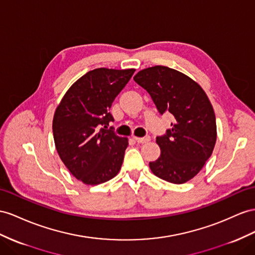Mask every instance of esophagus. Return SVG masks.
<instances>
[{"mask_svg": "<svg viewBox=\"0 0 255 255\" xmlns=\"http://www.w3.org/2000/svg\"><path fill=\"white\" fill-rule=\"evenodd\" d=\"M133 140L136 141L138 143H146V142H148L149 140H151V138H149L148 135L143 136V138H139V136H133Z\"/></svg>", "mask_w": 255, "mask_h": 255, "instance_id": "obj_1", "label": "esophagus"}]
</instances>
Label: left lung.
Segmentation results:
<instances>
[{
  "instance_id": "obj_1",
  "label": "left lung",
  "mask_w": 255,
  "mask_h": 255,
  "mask_svg": "<svg viewBox=\"0 0 255 255\" xmlns=\"http://www.w3.org/2000/svg\"><path fill=\"white\" fill-rule=\"evenodd\" d=\"M134 82L151 96L159 114L174 123L156 138L160 156L149 162L152 172L173 184L193 179L210 157L217 141L214 111L206 93L191 77L164 65L138 72Z\"/></svg>"
}]
</instances>
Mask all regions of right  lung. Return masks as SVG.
Segmentation results:
<instances>
[{
    "label": "right lung",
    "instance_id": "add662e5",
    "mask_svg": "<svg viewBox=\"0 0 255 255\" xmlns=\"http://www.w3.org/2000/svg\"><path fill=\"white\" fill-rule=\"evenodd\" d=\"M134 69L99 68L87 72L63 96L53 120L57 152L63 164L84 184L104 183L121 170L128 146L108 128L114 122L110 109Z\"/></svg>",
    "mask_w": 255,
    "mask_h": 255
}]
</instances>
